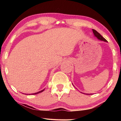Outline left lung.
Listing matches in <instances>:
<instances>
[{"label": "left lung", "mask_w": 121, "mask_h": 121, "mask_svg": "<svg viewBox=\"0 0 121 121\" xmlns=\"http://www.w3.org/2000/svg\"><path fill=\"white\" fill-rule=\"evenodd\" d=\"M92 32H93V33H94V34L95 37H96V38H97L98 39L100 40L104 41V42H108L107 40L106 39H105L103 37H102V36L100 35L98 32H97L96 30H94V29H92ZM81 92V93H82V94H86V95H91L92 94H85V93H83V92Z\"/></svg>", "instance_id": "obj_1"}]
</instances>
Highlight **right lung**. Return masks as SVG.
Here are the masks:
<instances>
[{"instance_id": "add662e5", "label": "right lung", "mask_w": 121, "mask_h": 121, "mask_svg": "<svg viewBox=\"0 0 121 121\" xmlns=\"http://www.w3.org/2000/svg\"><path fill=\"white\" fill-rule=\"evenodd\" d=\"M45 90V89H43L42 91H38V92H35V93H33V94H25V95H36V94H39V93H40V92H43V91H44Z\"/></svg>"}]
</instances>
